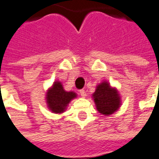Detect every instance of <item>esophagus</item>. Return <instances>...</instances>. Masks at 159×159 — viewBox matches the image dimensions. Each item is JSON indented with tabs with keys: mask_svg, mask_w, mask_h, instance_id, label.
Here are the masks:
<instances>
[{
	"mask_svg": "<svg viewBox=\"0 0 159 159\" xmlns=\"http://www.w3.org/2000/svg\"><path fill=\"white\" fill-rule=\"evenodd\" d=\"M79 93H80V94H81V96H82V97L87 96V93H86V92H85V90H84V89L80 90Z\"/></svg>",
	"mask_w": 159,
	"mask_h": 159,
	"instance_id": "esophagus-1",
	"label": "esophagus"
}]
</instances>
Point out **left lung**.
Masks as SVG:
<instances>
[{
	"instance_id": "1",
	"label": "left lung",
	"mask_w": 159,
	"mask_h": 159,
	"mask_svg": "<svg viewBox=\"0 0 159 159\" xmlns=\"http://www.w3.org/2000/svg\"><path fill=\"white\" fill-rule=\"evenodd\" d=\"M93 97L97 110L104 115L113 113L120 106V98L117 90L111 88L108 83L98 85Z\"/></svg>"
}]
</instances>
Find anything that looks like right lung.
<instances>
[{
	"label": "right lung",
	"mask_w": 159,
	"mask_h": 159,
	"mask_svg": "<svg viewBox=\"0 0 159 159\" xmlns=\"http://www.w3.org/2000/svg\"><path fill=\"white\" fill-rule=\"evenodd\" d=\"M76 94L73 92H66L59 82H55L52 89L47 93V103L50 110L55 113L63 112L70 100L74 99Z\"/></svg>",
	"instance_id": "1"
}]
</instances>
